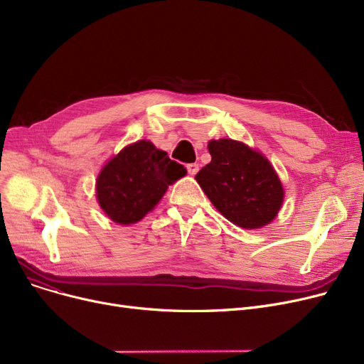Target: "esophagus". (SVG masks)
<instances>
[{"label":"esophagus","instance_id":"34e87169","mask_svg":"<svg viewBox=\"0 0 364 364\" xmlns=\"http://www.w3.org/2000/svg\"><path fill=\"white\" fill-rule=\"evenodd\" d=\"M187 171H188V174L195 176L196 172L199 171V164H188V165H187Z\"/></svg>","mask_w":364,"mask_h":364}]
</instances>
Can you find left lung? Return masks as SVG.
Masks as SVG:
<instances>
[{
	"label": "left lung",
	"instance_id": "1",
	"mask_svg": "<svg viewBox=\"0 0 364 364\" xmlns=\"http://www.w3.org/2000/svg\"><path fill=\"white\" fill-rule=\"evenodd\" d=\"M211 162L196 180L218 211L242 228L269 224L283 202V187L261 153L230 139L208 144Z\"/></svg>",
	"mask_w": 364,
	"mask_h": 364
}]
</instances>
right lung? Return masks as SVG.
I'll return each mask as SVG.
<instances>
[{
    "label": "right lung",
    "instance_id": "1",
    "mask_svg": "<svg viewBox=\"0 0 364 364\" xmlns=\"http://www.w3.org/2000/svg\"><path fill=\"white\" fill-rule=\"evenodd\" d=\"M187 169L166 151L140 140L122 149L102 169L97 199L110 220L119 224L140 221L161 200L169 184Z\"/></svg>",
    "mask_w": 364,
    "mask_h": 364
}]
</instances>
